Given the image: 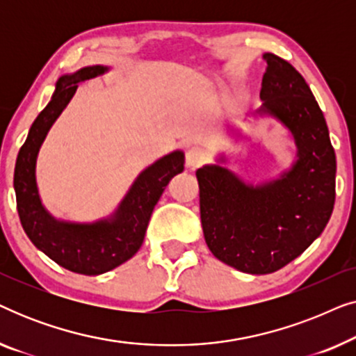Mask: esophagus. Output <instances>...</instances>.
Returning a JSON list of instances; mask_svg holds the SVG:
<instances>
[{"instance_id": "obj_1", "label": "esophagus", "mask_w": 356, "mask_h": 356, "mask_svg": "<svg viewBox=\"0 0 356 356\" xmlns=\"http://www.w3.org/2000/svg\"><path fill=\"white\" fill-rule=\"evenodd\" d=\"M206 159H207L206 150L201 147H191L186 152V167L191 170H196L197 167H201V165L206 162Z\"/></svg>"}]
</instances>
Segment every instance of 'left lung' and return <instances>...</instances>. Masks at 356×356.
Instances as JSON below:
<instances>
[{
  "instance_id": "left-lung-1",
  "label": "left lung",
  "mask_w": 356,
  "mask_h": 356,
  "mask_svg": "<svg viewBox=\"0 0 356 356\" xmlns=\"http://www.w3.org/2000/svg\"><path fill=\"white\" fill-rule=\"evenodd\" d=\"M262 58L267 66L256 115L274 116L290 131L293 165L256 186L222 165L196 172L209 250L218 261L256 275L282 269L323 233L332 216L337 170L324 115L303 76L272 53Z\"/></svg>"
}]
</instances>
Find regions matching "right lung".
Masks as SVG:
<instances>
[{
	"label": "right lung",
	"instance_id": "right-lung-1",
	"mask_svg": "<svg viewBox=\"0 0 356 356\" xmlns=\"http://www.w3.org/2000/svg\"><path fill=\"white\" fill-rule=\"evenodd\" d=\"M106 71V66H87L58 79L50 104L29 129L14 168L17 212L29 240L56 264L84 275L108 272L139 251L155 204L170 179L184 170L181 150L159 159L139 173L113 216L92 223L58 220L43 207L35 179L38 150L53 123L76 94L77 84Z\"/></svg>",
	"mask_w": 356,
	"mask_h": 356
}]
</instances>
